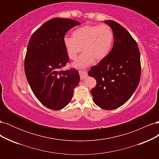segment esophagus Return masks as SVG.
Here are the masks:
<instances>
[{
	"label": "esophagus",
	"instance_id": "34e87169",
	"mask_svg": "<svg viewBox=\"0 0 159 159\" xmlns=\"http://www.w3.org/2000/svg\"><path fill=\"white\" fill-rule=\"evenodd\" d=\"M80 76L81 80H84L85 78H88V73L84 71H80Z\"/></svg>",
	"mask_w": 159,
	"mask_h": 159
}]
</instances>
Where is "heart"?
Wrapping results in <instances>:
<instances>
[{
    "mask_svg": "<svg viewBox=\"0 0 159 159\" xmlns=\"http://www.w3.org/2000/svg\"><path fill=\"white\" fill-rule=\"evenodd\" d=\"M113 38V32L109 25H85L74 30L72 38L65 37L64 44L71 60H75L83 48L84 52L74 64L77 67H85L93 60L99 61L106 57L111 48Z\"/></svg>",
    "mask_w": 159,
    "mask_h": 159,
    "instance_id": "b5f03b06",
    "label": "heart"
}]
</instances>
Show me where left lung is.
I'll list each match as a JSON object with an SVG mask.
<instances>
[{"mask_svg": "<svg viewBox=\"0 0 159 159\" xmlns=\"http://www.w3.org/2000/svg\"><path fill=\"white\" fill-rule=\"evenodd\" d=\"M111 28L114 42L106 57L88 72L97 81L91 90L93 102L103 109L121 106L131 97L141 79L140 52L130 33L117 22L105 20Z\"/></svg>", "mask_w": 159, "mask_h": 159, "instance_id": "left-lung-1", "label": "left lung"}]
</instances>
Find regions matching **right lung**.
I'll return each mask as SVG.
<instances>
[{
	"mask_svg": "<svg viewBox=\"0 0 159 159\" xmlns=\"http://www.w3.org/2000/svg\"><path fill=\"white\" fill-rule=\"evenodd\" d=\"M80 25L69 18L50 19L32 34L27 46L25 71L28 84L38 101L52 110L65 107L79 84L78 70L61 69L69 61L64 36Z\"/></svg>",
	"mask_w": 159,
	"mask_h": 159,
	"instance_id": "obj_1",
	"label": "right lung"
}]
</instances>
